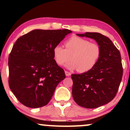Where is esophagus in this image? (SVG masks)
I'll use <instances>...</instances> for the list:
<instances>
[{
	"label": "esophagus",
	"instance_id": "1",
	"mask_svg": "<svg viewBox=\"0 0 130 130\" xmlns=\"http://www.w3.org/2000/svg\"><path fill=\"white\" fill-rule=\"evenodd\" d=\"M65 74L66 76H70L71 75V73L70 72H69L68 71H65Z\"/></svg>",
	"mask_w": 130,
	"mask_h": 130
}]
</instances>
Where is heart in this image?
<instances>
[{
    "label": "heart",
    "mask_w": 130,
    "mask_h": 130,
    "mask_svg": "<svg viewBox=\"0 0 130 130\" xmlns=\"http://www.w3.org/2000/svg\"><path fill=\"white\" fill-rule=\"evenodd\" d=\"M66 48L60 44L53 48V56L56 63L63 66L71 58L67 64V69H77L80 73L92 70L96 65L101 54V47L98 44L90 42L86 39L74 36L65 42Z\"/></svg>",
    "instance_id": "b5f03b06"
}]
</instances>
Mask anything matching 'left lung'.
Masks as SVG:
<instances>
[{"instance_id":"8db88e82","label":"left lung","mask_w":130,"mask_h":130,"mask_svg":"<svg viewBox=\"0 0 130 130\" xmlns=\"http://www.w3.org/2000/svg\"><path fill=\"white\" fill-rule=\"evenodd\" d=\"M76 35L95 40L101 47V54L92 70L72 74L73 98L83 108L99 107L111 102L118 90L123 73L120 52L109 38L100 33Z\"/></svg>"}]
</instances>
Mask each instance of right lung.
<instances>
[{"label":"right lung","instance_id":"right-lung-1","mask_svg":"<svg viewBox=\"0 0 130 130\" xmlns=\"http://www.w3.org/2000/svg\"><path fill=\"white\" fill-rule=\"evenodd\" d=\"M70 30L34 29L18 39L9 56V85L21 104L37 108L51 100L66 77L54 59L53 48Z\"/></svg>","mask_w":130,"mask_h":130}]
</instances>
